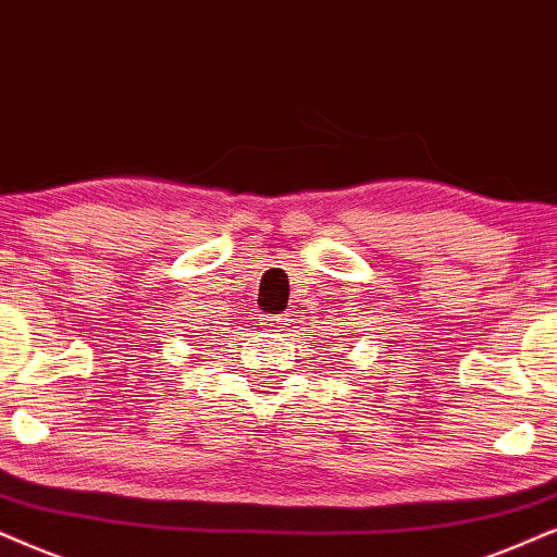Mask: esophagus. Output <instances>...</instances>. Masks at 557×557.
Wrapping results in <instances>:
<instances>
[{"label": "esophagus", "mask_w": 557, "mask_h": 557, "mask_svg": "<svg viewBox=\"0 0 557 557\" xmlns=\"http://www.w3.org/2000/svg\"><path fill=\"white\" fill-rule=\"evenodd\" d=\"M262 326H264L267 331H274V334H277V336H283L285 331H287V326H290V319H287L285 313H280V315H264Z\"/></svg>", "instance_id": "obj_1"}]
</instances>
